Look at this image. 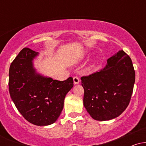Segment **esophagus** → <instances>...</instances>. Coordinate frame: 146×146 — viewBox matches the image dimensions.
I'll return each mask as SVG.
<instances>
[{"instance_id": "34e87169", "label": "esophagus", "mask_w": 146, "mask_h": 146, "mask_svg": "<svg viewBox=\"0 0 146 146\" xmlns=\"http://www.w3.org/2000/svg\"><path fill=\"white\" fill-rule=\"evenodd\" d=\"M80 80L79 79V78H78V77H74L73 78V82H74L75 84H78L79 83H80Z\"/></svg>"}]
</instances>
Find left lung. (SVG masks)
Instances as JSON below:
<instances>
[{"label": "left lung", "mask_w": 146, "mask_h": 146, "mask_svg": "<svg viewBox=\"0 0 146 146\" xmlns=\"http://www.w3.org/2000/svg\"><path fill=\"white\" fill-rule=\"evenodd\" d=\"M81 80L87 112L95 120L108 121L119 116L128 106L135 72L130 57L120 50L107 60L104 68Z\"/></svg>", "instance_id": "left-lung-1"}]
</instances>
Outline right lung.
I'll use <instances>...</instances> for the list:
<instances>
[{
    "instance_id": "1",
    "label": "right lung",
    "mask_w": 146,
    "mask_h": 146,
    "mask_svg": "<svg viewBox=\"0 0 146 146\" xmlns=\"http://www.w3.org/2000/svg\"><path fill=\"white\" fill-rule=\"evenodd\" d=\"M38 55L29 48L21 50L10 65L9 90L11 100L25 119L45 126L55 123L60 117L73 80L71 77L58 81L38 73L33 60Z\"/></svg>"
}]
</instances>
